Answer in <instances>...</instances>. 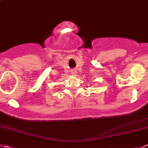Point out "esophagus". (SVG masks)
<instances>
[{
	"label": "esophagus",
	"instance_id": "obj_1",
	"mask_svg": "<svg viewBox=\"0 0 148 148\" xmlns=\"http://www.w3.org/2000/svg\"><path fill=\"white\" fill-rule=\"evenodd\" d=\"M71 74H76V71H72V72H71Z\"/></svg>",
	"mask_w": 148,
	"mask_h": 148
}]
</instances>
